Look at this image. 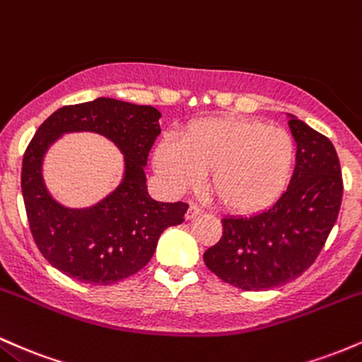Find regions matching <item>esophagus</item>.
<instances>
[{
  "label": "esophagus",
  "mask_w": 362,
  "mask_h": 362,
  "mask_svg": "<svg viewBox=\"0 0 362 362\" xmlns=\"http://www.w3.org/2000/svg\"><path fill=\"white\" fill-rule=\"evenodd\" d=\"M203 214V209L198 205H189L188 212H186V221H192V218L198 217V215Z\"/></svg>",
  "instance_id": "34e87169"
}]
</instances>
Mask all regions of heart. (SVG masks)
<instances>
[{
    "instance_id": "b5f03b06",
    "label": "heart",
    "mask_w": 362,
    "mask_h": 362,
    "mask_svg": "<svg viewBox=\"0 0 362 362\" xmlns=\"http://www.w3.org/2000/svg\"><path fill=\"white\" fill-rule=\"evenodd\" d=\"M153 169L170 193L210 188L226 209L253 214L279 200L291 180L294 141L286 129L241 117H205L164 136L153 148Z\"/></svg>"
}]
</instances>
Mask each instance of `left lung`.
Returning <instances> with one entry per match:
<instances>
[{
	"mask_svg": "<svg viewBox=\"0 0 362 362\" xmlns=\"http://www.w3.org/2000/svg\"><path fill=\"white\" fill-rule=\"evenodd\" d=\"M287 117L298 145L287 189L263 212L222 218L221 241L203 253L209 270L243 291L274 289L298 279L339 217L344 186L335 147L304 121Z\"/></svg>",
	"mask_w": 362,
	"mask_h": 362,
	"instance_id": "1",
	"label": "left lung"
}]
</instances>
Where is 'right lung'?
<instances>
[{
    "label": "right lung",
    "mask_w": 362,
    "mask_h": 362,
    "mask_svg": "<svg viewBox=\"0 0 362 362\" xmlns=\"http://www.w3.org/2000/svg\"><path fill=\"white\" fill-rule=\"evenodd\" d=\"M152 105L99 97L64 105L40 124L22 164V194L42 257L68 277L111 286L136 274L156 253L160 234L185 221L188 205L153 200L147 188L148 152L160 133ZM95 132L124 153V177L103 201L85 209L59 204L43 181V159L66 132Z\"/></svg>",
    "instance_id": "1"
}]
</instances>
